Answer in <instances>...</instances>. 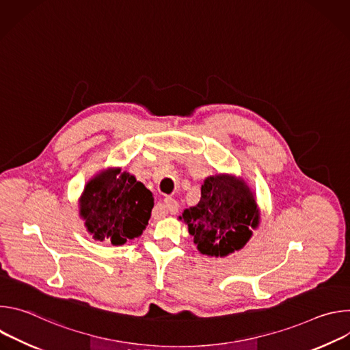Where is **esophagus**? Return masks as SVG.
<instances>
[{"label": "esophagus", "mask_w": 350, "mask_h": 350, "mask_svg": "<svg viewBox=\"0 0 350 350\" xmlns=\"http://www.w3.org/2000/svg\"><path fill=\"white\" fill-rule=\"evenodd\" d=\"M162 208L166 209L172 215H176L178 212V204H177L176 199H173V198H165Z\"/></svg>", "instance_id": "obj_1"}]
</instances>
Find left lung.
I'll list each match as a JSON object with an SVG mask.
<instances>
[{"label":"left lung","instance_id":"1","mask_svg":"<svg viewBox=\"0 0 350 350\" xmlns=\"http://www.w3.org/2000/svg\"><path fill=\"white\" fill-rule=\"evenodd\" d=\"M178 219L188 226L199 252L224 258L246 245L260 216L255 195L243 180L216 174L204 181L198 205Z\"/></svg>","mask_w":350,"mask_h":350}]
</instances>
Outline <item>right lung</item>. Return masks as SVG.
Returning a JSON list of instances; mask_svg holds the SVG:
<instances>
[{
	"label": "right lung",
	"instance_id": "right-lung-1",
	"mask_svg": "<svg viewBox=\"0 0 350 350\" xmlns=\"http://www.w3.org/2000/svg\"><path fill=\"white\" fill-rule=\"evenodd\" d=\"M79 204L80 216L94 239L123 245L145 230L154 196L130 173L109 169L87 183Z\"/></svg>",
	"mask_w": 350,
	"mask_h": 350
}]
</instances>
